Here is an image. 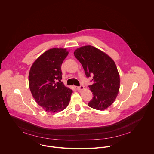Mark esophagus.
<instances>
[{"label":"esophagus","mask_w":154,"mask_h":154,"mask_svg":"<svg viewBox=\"0 0 154 154\" xmlns=\"http://www.w3.org/2000/svg\"><path fill=\"white\" fill-rule=\"evenodd\" d=\"M75 88L77 89V90H83L84 89V87L83 86V85H81L80 87H77V86H76V87H75Z\"/></svg>","instance_id":"esophagus-1"}]
</instances>
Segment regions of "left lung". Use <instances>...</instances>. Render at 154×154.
I'll use <instances>...</instances> for the list:
<instances>
[{
	"label": "left lung",
	"instance_id": "left-lung-1",
	"mask_svg": "<svg viewBox=\"0 0 154 154\" xmlns=\"http://www.w3.org/2000/svg\"><path fill=\"white\" fill-rule=\"evenodd\" d=\"M74 55L81 63L86 76H93V84L88 87L94 97L88 106L95 110H106L115 101L120 88V76L114 60L91 45L77 48Z\"/></svg>",
	"mask_w": 154,
	"mask_h": 154
}]
</instances>
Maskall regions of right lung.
Masks as SVG:
<instances>
[{
	"label": "right lung",
	"mask_w": 154,
	"mask_h": 154,
	"mask_svg": "<svg viewBox=\"0 0 154 154\" xmlns=\"http://www.w3.org/2000/svg\"><path fill=\"white\" fill-rule=\"evenodd\" d=\"M69 52L66 48H51L32 64L29 87L36 103L45 111L59 112L67 107L72 90L61 82L62 64Z\"/></svg>",
	"instance_id": "right-lung-1"
}]
</instances>
